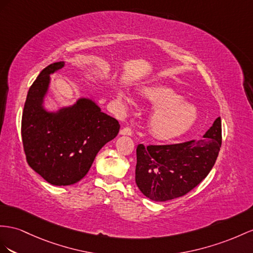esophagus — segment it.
Listing matches in <instances>:
<instances>
[{
    "instance_id": "1",
    "label": "esophagus",
    "mask_w": 253,
    "mask_h": 253,
    "mask_svg": "<svg viewBox=\"0 0 253 253\" xmlns=\"http://www.w3.org/2000/svg\"><path fill=\"white\" fill-rule=\"evenodd\" d=\"M120 133L123 134V135H131L132 134V130H131L130 127H124L123 129H121Z\"/></svg>"
}]
</instances>
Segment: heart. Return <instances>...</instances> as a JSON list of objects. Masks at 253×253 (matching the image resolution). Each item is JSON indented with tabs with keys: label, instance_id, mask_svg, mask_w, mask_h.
<instances>
[{
	"label": "heart",
	"instance_id": "heart-1",
	"mask_svg": "<svg viewBox=\"0 0 253 253\" xmlns=\"http://www.w3.org/2000/svg\"><path fill=\"white\" fill-rule=\"evenodd\" d=\"M118 96L123 105L130 102L129 96L122 90H119ZM142 96L155 109L148 121V130L158 140L170 141L180 137L198 120L196 106L184 101L183 96L170 87L147 86L142 89Z\"/></svg>",
	"mask_w": 253,
	"mask_h": 253
}]
</instances>
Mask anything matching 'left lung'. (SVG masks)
I'll list each match as a JSON object with an SVG mask.
<instances>
[{
	"label": "left lung",
	"mask_w": 253,
	"mask_h": 253,
	"mask_svg": "<svg viewBox=\"0 0 253 253\" xmlns=\"http://www.w3.org/2000/svg\"><path fill=\"white\" fill-rule=\"evenodd\" d=\"M178 144L137 147L135 183L145 197L157 202L185 196L209 175L221 147V119L203 135Z\"/></svg>",
	"instance_id": "8db88e82"
}]
</instances>
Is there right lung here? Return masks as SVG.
<instances>
[{"mask_svg": "<svg viewBox=\"0 0 253 253\" xmlns=\"http://www.w3.org/2000/svg\"><path fill=\"white\" fill-rule=\"evenodd\" d=\"M64 62L50 64L32 84L21 120L23 150L29 166L51 185L68 186L86 175L100 148L119 133L120 124L92 100L81 98L59 112L42 108L50 74Z\"/></svg>", "mask_w": 253, "mask_h": 253, "instance_id": "right-lung-1", "label": "right lung"}]
</instances>
